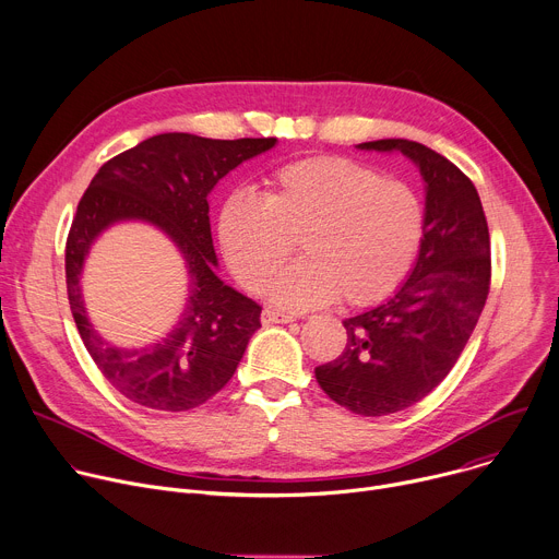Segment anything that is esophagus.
<instances>
[{"mask_svg":"<svg viewBox=\"0 0 559 559\" xmlns=\"http://www.w3.org/2000/svg\"><path fill=\"white\" fill-rule=\"evenodd\" d=\"M261 321H263V325H274V323H292V321H294V317H289V314H283V312H274V310H265V312L261 314Z\"/></svg>","mask_w":559,"mask_h":559,"instance_id":"34e87169","label":"esophagus"}]
</instances>
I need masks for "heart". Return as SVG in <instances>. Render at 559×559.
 Listing matches in <instances>:
<instances>
[{"mask_svg": "<svg viewBox=\"0 0 559 559\" xmlns=\"http://www.w3.org/2000/svg\"><path fill=\"white\" fill-rule=\"evenodd\" d=\"M426 212L403 180L364 163L314 156L278 167L265 198L238 191L225 200L218 238L236 276L263 289L300 242L306 257L270 285L276 308L302 312L334 298L372 306L413 270Z\"/></svg>", "mask_w": 559, "mask_h": 559, "instance_id": "b5f03b06", "label": "heart"}]
</instances>
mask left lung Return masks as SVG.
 <instances>
[{"label":"left lung","mask_w":559,"mask_h":559,"mask_svg":"<svg viewBox=\"0 0 559 559\" xmlns=\"http://www.w3.org/2000/svg\"><path fill=\"white\" fill-rule=\"evenodd\" d=\"M357 148L403 154L426 191L424 240L408 278L379 306L345 319L343 354L314 370L343 408L383 417L430 394L460 359L488 296L490 238L475 185L437 151L401 138Z\"/></svg>","instance_id":"8db88e82"}]
</instances>
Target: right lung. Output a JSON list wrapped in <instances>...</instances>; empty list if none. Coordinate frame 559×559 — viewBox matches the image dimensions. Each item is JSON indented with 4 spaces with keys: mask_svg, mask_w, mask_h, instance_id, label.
<instances>
[{
    "mask_svg": "<svg viewBox=\"0 0 559 559\" xmlns=\"http://www.w3.org/2000/svg\"><path fill=\"white\" fill-rule=\"evenodd\" d=\"M276 142L160 133L105 163L84 191L67 240L71 312L99 372L133 403L158 413H185L205 403L234 377L251 334L261 328V306L216 274L207 195L229 171ZM120 222L163 230L188 270L179 321L160 340L138 348L118 346L94 330L79 283L94 240Z\"/></svg>",
    "mask_w": 559,
    "mask_h": 559,
    "instance_id": "right-lung-1",
    "label": "right lung"
}]
</instances>
